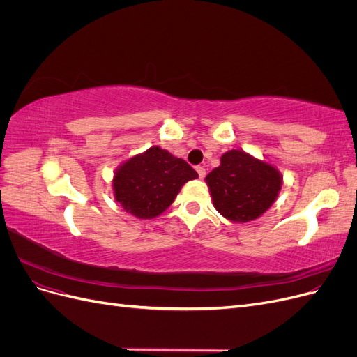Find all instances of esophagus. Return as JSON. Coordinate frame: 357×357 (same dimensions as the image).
Here are the masks:
<instances>
[{"label":"esophagus","instance_id":"esophagus-1","mask_svg":"<svg viewBox=\"0 0 357 357\" xmlns=\"http://www.w3.org/2000/svg\"><path fill=\"white\" fill-rule=\"evenodd\" d=\"M197 172H198L199 178H204V177H205V168H204V167L198 165V167H197Z\"/></svg>","mask_w":357,"mask_h":357}]
</instances>
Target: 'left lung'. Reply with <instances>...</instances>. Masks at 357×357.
I'll list each match as a JSON object with an SVG mask.
<instances>
[{"label":"left lung","instance_id":"1","mask_svg":"<svg viewBox=\"0 0 357 357\" xmlns=\"http://www.w3.org/2000/svg\"><path fill=\"white\" fill-rule=\"evenodd\" d=\"M205 183L215 210L231 222L245 223L271 207L283 177L274 165L232 149L222 155L220 165L205 177Z\"/></svg>","mask_w":357,"mask_h":357}]
</instances>
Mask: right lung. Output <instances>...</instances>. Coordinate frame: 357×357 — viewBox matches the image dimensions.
<instances>
[{
  "label": "right lung",
  "mask_w": 357,
  "mask_h": 357,
  "mask_svg": "<svg viewBox=\"0 0 357 357\" xmlns=\"http://www.w3.org/2000/svg\"><path fill=\"white\" fill-rule=\"evenodd\" d=\"M197 177L186 160L153 146L119 165L113 177L114 199L135 218L153 219L169 207L185 183Z\"/></svg>",
  "instance_id": "right-lung-1"
}]
</instances>
